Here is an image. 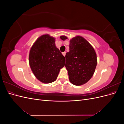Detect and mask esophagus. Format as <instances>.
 Wrapping results in <instances>:
<instances>
[{
	"instance_id": "1",
	"label": "esophagus",
	"mask_w": 124,
	"mask_h": 124,
	"mask_svg": "<svg viewBox=\"0 0 124 124\" xmlns=\"http://www.w3.org/2000/svg\"><path fill=\"white\" fill-rule=\"evenodd\" d=\"M66 53V52H62V54L63 56H65Z\"/></svg>"
}]
</instances>
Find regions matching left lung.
<instances>
[{
	"label": "left lung",
	"mask_w": 124,
	"mask_h": 124,
	"mask_svg": "<svg viewBox=\"0 0 124 124\" xmlns=\"http://www.w3.org/2000/svg\"><path fill=\"white\" fill-rule=\"evenodd\" d=\"M61 39L65 40L66 36ZM65 67L70 82L75 85L87 82L93 76L97 66V55L93 46L83 37L77 36L70 41L69 52L65 56Z\"/></svg>",
	"instance_id": "8db88e82"
}]
</instances>
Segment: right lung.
<instances>
[{
    "instance_id": "obj_1",
    "label": "right lung",
    "mask_w": 124,
    "mask_h": 124,
    "mask_svg": "<svg viewBox=\"0 0 124 124\" xmlns=\"http://www.w3.org/2000/svg\"><path fill=\"white\" fill-rule=\"evenodd\" d=\"M29 62L35 77L43 83H50L56 80L60 69L65 66V58L56 47L53 37L44 35L31 47Z\"/></svg>"
}]
</instances>
